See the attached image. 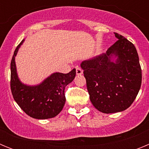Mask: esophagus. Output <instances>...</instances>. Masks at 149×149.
I'll return each instance as SVG.
<instances>
[{
	"mask_svg": "<svg viewBox=\"0 0 149 149\" xmlns=\"http://www.w3.org/2000/svg\"><path fill=\"white\" fill-rule=\"evenodd\" d=\"M76 74H77V75H81V74H83L82 68H81L78 66L76 67Z\"/></svg>",
	"mask_w": 149,
	"mask_h": 149,
	"instance_id": "obj_1",
	"label": "esophagus"
}]
</instances>
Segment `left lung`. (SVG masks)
I'll use <instances>...</instances> for the list:
<instances>
[{
    "label": "left lung",
    "instance_id": "obj_1",
    "mask_svg": "<svg viewBox=\"0 0 149 149\" xmlns=\"http://www.w3.org/2000/svg\"><path fill=\"white\" fill-rule=\"evenodd\" d=\"M118 40L106 53L81 63L89 98L104 113L125 110L132 104L142 83V70L135 46L114 33Z\"/></svg>",
    "mask_w": 149,
    "mask_h": 149
}]
</instances>
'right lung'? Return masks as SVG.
Returning a JSON list of instances; mask_svg holds the SVG:
<instances>
[{
  "label": "right lung",
  "instance_id": "right-lung-1",
  "mask_svg": "<svg viewBox=\"0 0 149 149\" xmlns=\"http://www.w3.org/2000/svg\"><path fill=\"white\" fill-rule=\"evenodd\" d=\"M17 46L11 60V87L14 100L26 114L37 119L54 118L65 105V88L75 77L76 69L68 74L55 72L41 84L29 86L21 82L17 74L15 58L24 42Z\"/></svg>",
  "mask_w": 149,
  "mask_h": 149
}]
</instances>
